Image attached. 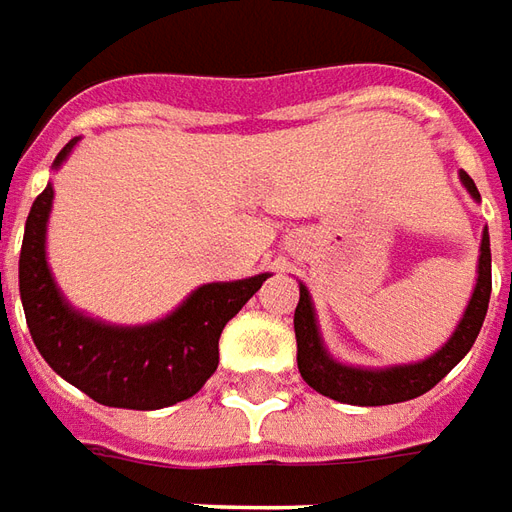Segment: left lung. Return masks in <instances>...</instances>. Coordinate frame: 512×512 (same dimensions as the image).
<instances>
[{"label":"left lung","mask_w":512,"mask_h":512,"mask_svg":"<svg viewBox=\"0 0 512 512\" xmlns=\"http://www.w3.org/2000/svg\"><path fill=\"white\" fill-rule=\"evenodd\" d=\"M460 181L469 190L471 198L480 201L477 184L471 181L466 170H460ZM488 300H491V239H488V228H485L480 242L477 284L471 292L469 306L463 311V320L458 322V328L449 336L447 344L416 364L369 369V366L342 364L325 350L311 295L306 286L300 284V300L295 308L297 369L311 389L336 402H347V405H394V402L422 397L424 391L433 389L438 380L447 378L458 366L460 358L469 353L471 344L477 342L482 320L488 314Z\"/></svg>","instance_id":"1"}]
</instances>
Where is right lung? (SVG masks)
<instances>
[{
	"mask_svg": "<svg viewBox=\"0 0 512 512\" xmlns=\"http://www.w3.org/2000/svg\"><path fill=\"white\" fill-rule=\"evenodd\" d=\"M76 140L57 154L60 168ZM54 190L35 198L18 259V292L32 342L43 361L90 400L110 408L157 411L198 394L217 369L226 322L256 295L270 273L198 286L165 320L107 325L68 306L46 262V223Z\"/></svg>",
	"mask_w": 512,
	"mask_h": 512,
	"instance_id": "right-lung-1",
	"label": "right lung"
}]
</instances>
